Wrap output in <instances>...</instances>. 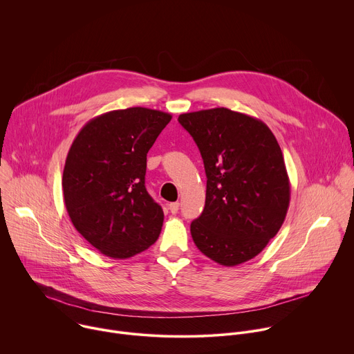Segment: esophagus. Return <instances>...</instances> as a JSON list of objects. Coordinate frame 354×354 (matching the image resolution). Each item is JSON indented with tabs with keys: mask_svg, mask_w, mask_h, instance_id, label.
Listing matches in <instances>:
<instances>
[{
	"mask_svg": "<svg viewBox=\"0 0 354 354\" xmlns=\"http://www.w3.org/2000/svg\"><path fill=\"white\" fill-rule=\"evenodd\" d=\"M169 209H170V212H171L173 214H176V213L178 212V209H180V203H178V202H171V203L169 205Z\"/></svg>",
	"mask_w": 354,
	"mask_h": 354,
	"instance_id": "1",
	"label": "esophagus"
}]
</instances>
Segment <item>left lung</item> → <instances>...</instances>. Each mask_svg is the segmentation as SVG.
<instances>
[{"label": "left lung", "instance_id": "1", "mask_svg": "<svg viewBox=\"0 0 354 354\" xmlns=\"http://www.w3.org/2000/svg\"><path fill=\"white\" fill-rule=\"evenodd\" d=\"M207 177L202 214L191 223L196 248L232 267L257 256L279 231L290 201L282 151L261 120L227 108L183 113Z\"/></svg>", "mask_w": 354, "mask_h": 354}]
</instances>
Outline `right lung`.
<instances>
[{
	"mask_svg": "<svg viewBox=\"0 0 354 354\" xmlns=\"http://www.w3.org/2000/svg\"><path fill=\"white\" fill-rule=\"evenodd\" d=\"M171 115L148 108L102 113L76 136L64 169L75 228L102 254L127 259L156 242L163 210L145 188L147 153Z\"/></svg>",
	"mask_w": 354,
	"mask_h": 354,
	"instance_id": "right-lung-1",
	"label": "right lung"
}]
</instances>
